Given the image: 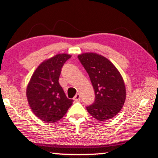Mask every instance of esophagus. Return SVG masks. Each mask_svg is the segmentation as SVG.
Here are the masks:
<instances>
[{
    "label": "esophagus",
    "mask_w": 158,
    "mask_h": 158,
    "mask_svg": "<svg viewBox=\"0 0 158 158\" xmlns=\"http://www.w3.org/2000/svg\"><path fill=\"white\" fill-rule=\"evenodd\" d=\"M73 100H74V101H76V102L79 101V100H81L80 94H76L75 95V97L73 98Z\"/></svg>",
    "instance_id": "34e87169"
}]
</instances>
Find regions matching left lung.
I'll return each mask as SVG.
<instances>
[{
  "label": "left lung",
  "instance_id": "1",
  "mask_svg": "<svg viewBox=\"0 0 158 158\" xmlns=\"http://www.w3.org/2000/svg\"><path fill=\"white\" fill-rule=\"evenodd\" d=\"M91 79L95 93L94 103L86 106L98 121H106L120 112L126 99L123 78L113 64L96 53L78 55Z\"/></svg>",
  "mask_w": 158,
  "mask_h": 158
}]
</instances>
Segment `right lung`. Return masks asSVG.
<instances>
[{
  "label": "right lung",
  "mask_w": 158,
  "mask_h": 158,
  "mask_svg": "<svg viewBox=\"0 0 158 158\" xmlns=\"http://www.w3.org/2000/svg\"><path fill=\"white\" fill-rule=\"evenodd\" d=\"M71 55L58 54L43 61L34 71L27 87V101L34 115L48 123L59 121L73 100L66 96L58 79Z\"/></svg>",
  "instance_id": "right-lung-1"
}]
</instances>
